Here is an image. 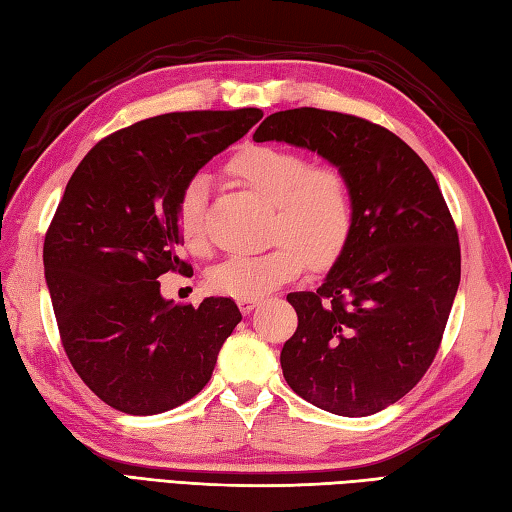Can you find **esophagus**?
<instances>
[{"label": "esophagus", "mask_w": 512, "mask_h": 512, "mask_svg": "<svg viewBox=\"0 0 512 512\" xmlns=\"http://www.w3.org/2000/svg\"><path fill=\"white\" fill-rule=\"evenodd\" d=\"M237 306L242 310V314H250L259 306V299H237Z\"/></svg>", "instance_id": "obj_1"}]
</instances>
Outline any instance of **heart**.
<instances>
[{
	"label": "heart",
	"instance_id": "heart-1",
	"mask_svg": "<svg viewBox=\"0 0 512 512\" xmlns=\"http://www.w3.org/2000/svg\"><path fill=\"white\" fill-rule=\"evenodd\" d=\"M228 173L273 206L266 253L228 257L209 270L206 286L233 299H262L295 279L303 259L312 270L339 262L356 228L352 180L339 167L314 165L295 149L253 145L231 160ZM206 180L193 178L178 200V231L189 250H206Z\"/></svg>",
	"mask_w": 512,
	"mask_h": 512
}]
</instances>
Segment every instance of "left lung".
Returning a JSON list of instances; mask_svg holds the SVG:
<instances>
[{
    "mask_svg": "<svg viewBox=\"0 0 512 512\" xmlns=\"http://www.w3.org/2000/svg\"><path fill=\"white\" fill-rule=\"evenodd\" d=\"M253 138L317 151L352 180V242L317 290L288 295L299 323L281 369L314 407L372 416L436 358L460 286L449 206L416 151L365 118L299 107L270 114Z\"/></svg>",
    "mask_w": 512,
    "mask_h": 512,
    "instance_id": "left-lung-1",
    "label": "left lung"
}]
</instances>
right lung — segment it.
Instances as JSON below:
<instances>
[{"label":"right lung","instance_id":"obj_1","mask_svg":"<svg viewBox=\"0 0 512 512\" xmlns=\"http://www.w3.org/2000/svg\"><path fill=\"white\" fill-rule=\"evenodd\" d=\"M264 116L173 112L103 138L74 169L43 242V270L63 350L107 405L154 416L209 383L242 314L233 299L198 308L160 295L180 259L178 200L187 182Z\"/></svg>","mask_w":512,"mask_h":512}]
</instances>
